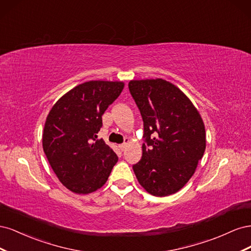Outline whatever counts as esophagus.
Returning <instances> with one entry per match:
<instances>
[{
  "label": "esophagus",
  "instance_id": "34e87169",
  "mask_svg": "<svg viewBox=\"0 0 251 251\" xmlns=\"http://www.w3.org/2000/svg\"><path fill=\"white\" fill-rule=\"evenodd\" d=\"M119 149L121 150V151H125L126 149V147H127V142H125V143H121V144H119Z\"/></svg>",
  "mask_w": 251,
  "mask_h": 251
}]
</instances>
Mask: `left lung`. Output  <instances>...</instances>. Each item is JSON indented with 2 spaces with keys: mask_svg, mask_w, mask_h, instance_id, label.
Instances as JSON below:
<instances>
[{
  "mask_svg": "<svg viewBox=\"0 0 251 251\" xmlns=\"http://www.w3.org/2000/svg\"><path fill=\"white\" fill-rule=\"evenodd\" d=\"M128 89L143 120L142 157L133 170L140 185L156 197L170 196L194 175L206 148L199 111L172 82L131 80Z\"/></svg>",
  "mask_w": 251,
  "mask_h": 251,
  "instance_id": "left-lung-1",
  "label": "left lung"
}]
</instances>
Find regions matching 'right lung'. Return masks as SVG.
I'll use <instances>...</instances> for the list:
<instances>
[{"instance_id": "add662e5", "label": "right lung", "mask_w": 251, "mask_h": 251, "mask_svg": "<svg viewBox=\"0 0 251 251\" xmlns=\"http://www.w3.org/2000/svg\"><path fill=\"white\" fill-rule=\"evenodd\" d=\"M125 82L90 80L63 95L50 110L43 149L53 172L69 191L87 195L107 182L117 155L96 139L104 111L123 92Z\"/></svg>"}]
</instances>
